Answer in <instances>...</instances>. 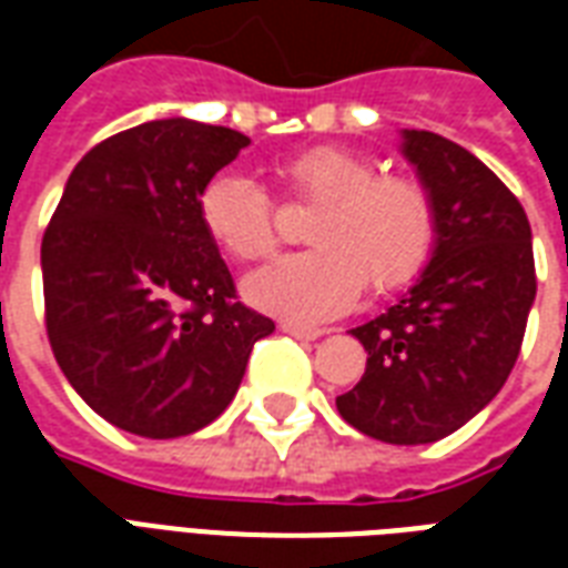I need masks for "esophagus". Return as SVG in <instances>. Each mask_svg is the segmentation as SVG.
I'll list each match as a JSON object with an SVG mask.
<instances>
[{"label":"esophagus","instance_id":"34e87169","mask_svg":"<svg viewBox=\"0 0 568 568\" xmlns=\"http://www.w3.org/2000/svg\"><path fill=\"white\" fill-rule=\"evenodd\" d=\"M280 328H283L285 334H292V337H297V341H316V337H322V328H313V325H301V322H280Z\"/></svg>","mask_w":568,"mask_h":568}]
</instances>
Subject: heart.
Segmentation results:
<instances>
[{
  "label": "heart",
  "instance_id": "b5f03b06",
  "mask_svg": "<svg viewBox=\"0 0 568 568\" xmlns=\"http://www.w3.org/2000/svg\"><path fill=\"white\" fill-rule=\"evenodd\" d=\"M292 197L316 203L307 222L313 248L285 255L246 280L255 307L292 322H325L353 307L368 283L389 295L426 271L438 243V210L414 175L381 173L362 151L316 145L276 166ZM203 231L236 261L271 258L280 243L267 191L240 173L200 187Z\"/></svg>",
  "mask_w": 568,
  "mask_h": 568
}]
</instances>
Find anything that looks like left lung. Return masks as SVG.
Wrapping results in <instances>:
<instances>
[{
    "label": "left lung",
    "mask_w": 568,
    "mask_h": 568,
    "mask_svg": "<svg viewBox=\"0 0 568 568\" xmlns=\"http://www.w3.org/2000/svg\"><path fill=\"white\" fill-rule=\"evenodd\" d=\"M402 140L435 200L438 243L407 295L353 328L368 365L337 410L368 438L432 444L508 381L536 301V261L524 206L487 163L428 130Z\"/></svg>",
    "instance_id": "obj_1"
}]
</instances>
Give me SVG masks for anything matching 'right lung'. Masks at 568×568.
I'll list each match as a JSON object with an SVG mask.
<instances>
[{
  "label": "right lung",
  "instance_id": "add662e5",
  "mask_svg": "<svg viewBox=\"0 0 568 568\" xmlns=\"http://www.w3.org/2000/svg\"><path fill=\"white\" fill-rule=\"evenodd\" d=\"M231 128L163 118L93 145L42 236L44 325L72 389L112 426L182 438L234 402L273 322L236 301L200 187L246 149Z\"/></svg>",
  "mask_w": 568,
  "mask_h": 568
}]
</instances>
